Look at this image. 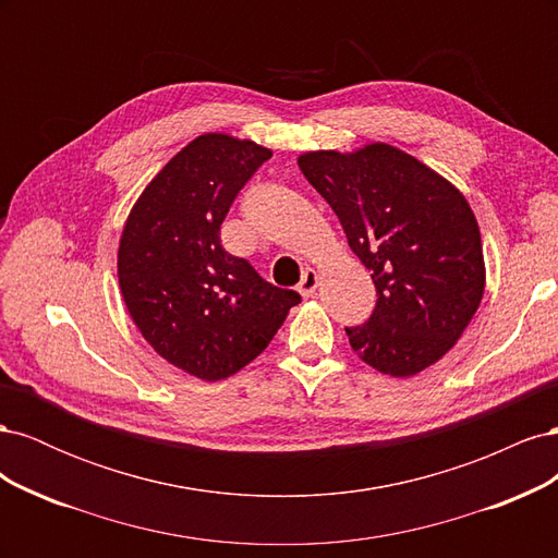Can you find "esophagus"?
<instances>
[{"label":"esophagus","mask_w":558,"mask_h":558,"mask_svg":"<svg viewBox=\"0 0 558 558\" xmlns=\"http://www.w3.org/2000/svg\"><path fill=\"white\" fill-rule=\"evenodd\" d=\"M316 286H318V275L314 272V269H305V272H302V277H300V283H298V291H300V295L302 298H312L314 295V291H316Z\"/></svg>","instance_id":"34e87169"}]
</instances>
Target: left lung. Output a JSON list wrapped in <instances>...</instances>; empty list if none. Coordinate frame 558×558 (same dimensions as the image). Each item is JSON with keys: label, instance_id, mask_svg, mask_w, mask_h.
Returning a JSON list of instances; mask_svg holds the SVG:
<instances>
[{"label": "left lung", "instance_id": "obj_1", "mask_svg": "<svg viewBox=\"0 0 558 558\" xmlns=\"http://www.w3.org/2000/svg\"><path fill=\"white\" fill-rule=\"evenodd\" d=\"M302 174L337 214L369 269L377 307L347 328L359 359L381 375L412 377L440 361L475 316L486 283L477 218L465 195L404 150H307Z\"/></svg>", "mask_w": 558, "mask_h": 558}]
</instances>
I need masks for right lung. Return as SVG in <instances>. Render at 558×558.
Returning a JSON list of instances; mask_svg holds the SVG:
<instances>
[{
  "instance_id": "right-lung-1",
  "label": "right lung",
  "mask_w": 558,
  "mask_h": 558,
  "mask_svg": "<svg viewBox=\"0 0 558 558\" xmlns=\"http://www.w3.org/2000/svg\"><path fill=\"white\" fill-rule=\"evenodd\" d=\"M272 150L199 134L148 181L118 242V286L144 340L191 377L240 373L272 342L300 295L221 246V223Z\"/></svg>"
}]
</instances>
